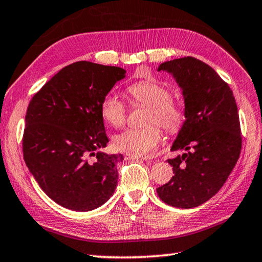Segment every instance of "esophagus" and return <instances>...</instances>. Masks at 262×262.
Masks as SVG:
<instances>
[{
    "label": "esophagus",
    "mask_w": 262,
    "mask_h": 262,
    "mask_svg": "<svg viewBox=\"0 0 262 262\" xmlns=\"http://www.w3.org/2000/svg\"><path fill=\"white\" fill-rule=\"evenodd\" d=\"M126 157L128 160H141V161L150 160V157H148V156H139V155H134V154H127Z\"/></svg>",
    "instance_id": "34e87169"
}]
</instances>
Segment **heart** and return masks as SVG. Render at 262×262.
I'll return each mask as SVG.
<instances>
[{
    "instance_id": "obj_1",
    "label": "heart",
    "mask_w": 262,
    "mask_h": 262,
    "mask_svg": "<svg viewBox=\"0 0 262 262\" xmlns=\"http://www.w3.org/2000/svg\"><path fill=\"white\" fill-rule=\"evenodd\" d=\"M128 93L134 105L147 106L143 128L128 129L114 138V146L119 150L149 155L156 150L162 138L159 124L165 132L177 133L181 130L186 120L183 103L171 97L167 86L155 80H142L128 87ZM100 113L107 124L120 128L126 122V105L114 94H107L102 99Z\"/></svg>"
}]
</instances>
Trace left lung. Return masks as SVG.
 Masks as SVG:
<instances>
[{"label":"left lung","mask_w":262,"mask_h":262,"mask_svg":"<svg viewBox=\"0 0 262 262\" xmlns=\"http://www.w3.org/2000/svg\"><path fill=\"white\" fill-rule=\"evenodd\" d=\"M157 71L172 74L183 90L186 120L168 160L173 175L157 188L165 204L191 209L212 198L225 183L242 151L238 107L227 82L193 57L162 63Z\"/></svg>","instance_id":"1"}]
</instances>
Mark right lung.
<instances>
[{
    "instance_id": "1",
    "label": "right lung",
    "mask_w": 262,
    "mask_h": 262,
    "mask_svg": "<svg viewBox=\"0 0 262 262\" xmlns=\"http://www.w3.org/2000/svg\"><path fill=\"white\" fill-rule=\"evenodd\" d=\"M126 70L91 61L70 64L32 97L22 140L27 167L48 196L66 209L101 206L118 184L121 154H106L102 99Z\"/></svg>"
}]
</instances>
